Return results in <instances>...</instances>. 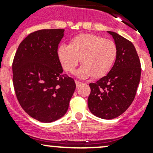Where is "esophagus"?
<instances>
[{
	"mask_svg": "<svg viewBox=\"0 0 153 153\" xmlns=\"http://www.w3.org/2000/svg\"><path fill=\"white\" fill-rule=\"evenodd\" d=\"M75 84H76V86L77 87H78L80 85H81V84H83L82 82H81V81H75Z\"/></svg>",
	"mask_w": 153,
	"mask_h": 153,
	"instance_id": "esophagus-1",
	"label": "esophagus"
}]
</instances>
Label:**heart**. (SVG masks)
I'll list each match as a JSON object with an SVG mask.
<instances>
[{
    "label": "heart",
    "mask_w": 153,
    "mask_h": 153,
    "mask_svg": "<svg viewBox=\"0 0 153 153\" xmlns=\"http://www.w3.org/2000/svg\"><path fill=\"white\" fill-rule=\"evenodd\" d=\"M58 55L67 72H73L81 58L83 65L78 75L81 78H100L112 68L116 58L117 48L112 40L95 34L82 33L74 37L69 46H60Z\"/></svg>",
    "instance_id": "1"
}]
</instances>
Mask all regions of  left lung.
Here are the masks:
<instances>
[{"label":"left lung","instance_id":"obj_1","mask_svg":"<svg viewBox=\"0 0 153 153\" xmlns=\"http://www.w3.org/2000/svg\"><path fill=\"white\" fill-rule=\"evenodd\" d=\"M115 40L116 60L109 73L90 83L88 106L93 115L112 119L124 113L135 97L141 73V62L131 41L108 31Z\"/></svg>","mask_w":153,"mask_h":153}]
</instances>
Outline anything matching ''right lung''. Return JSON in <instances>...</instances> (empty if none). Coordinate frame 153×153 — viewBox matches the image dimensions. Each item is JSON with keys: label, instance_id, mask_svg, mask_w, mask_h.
I'll list each match as a JSON object with an SVG mask.
<instances>
[{"label": "right lung", "instance_id": "1", "mask_svg": "<svg viewBox=\"0 0 153 153\" xmlns=\"http://www.w3.org/2000/svg\"><path fill=\"white\" fill-rule=\"evenodd\" d=\"M63 29L30 33L18 46L12 62V81L24 111L41 122L64 116L75 92L73 78L63 75L58 47Z\"/></svg>", "mask_w": 153, "mask_h": 153}]
</instances>
